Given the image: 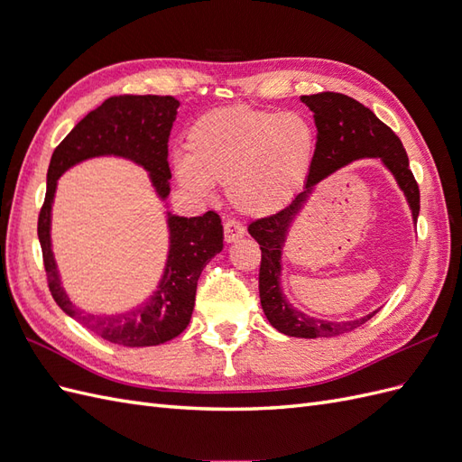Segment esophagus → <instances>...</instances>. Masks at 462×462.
<instances>
[{
    "instance_id": "esophagus-1",
    "label": "esophagus",
    "mask_w": 462,
    "mask_h": 462,
    "mask_svg": "<svg viewBox=\"0 0 462 462\" xmlns=\"http://www.w3.org/2000/svg\"><path fill=\"white\" fill-rule=\"evenodd\" d=\"M223 236H226V243H235L236 239L245 236V227L241 226L239 221L227 219L226 223H223Z\"/></svg>"
}]
</instances>
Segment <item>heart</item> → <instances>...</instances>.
<instances>
[{"mask_svg": "<svg viewBox=\"0 0 462 462\" xmlns=\"http://www.w3.org/2000/svg\"><path fill=\"white\" fill-rule=\"evenodd\" d=\"M187 156L175 160L179 183L197 197L227 185L246 216H272L295 197L316 153V129L302 114L250 106L208 111L190 125Z\"/></svg>", "mask_w": 462, "mask_h": 462, "instance_id": "obj_1", "label": "heart"}]
</instances>
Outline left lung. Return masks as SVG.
I'll return each mask as SVG.
<instances>
[{
  "instance_id": "left-lung-1",
  "label": "left lung",
  "mask_w": 462,
  "mask_h": 462,
  "mask_svg": "<svg viewBox=\"0 0 462 462\" xmlns=\"http://www.w3.org/2000/svg\"><path fill=\"white\" fill-rule=\"evenodd\" d=\"M300 100L310 107L318 129L316 153L309 179H306V189L277 214L250 223L248 233L254 236L262 250L258 289L262 310L270 319V324L289 337H337V335L366 324L377 310L353 321H328L292 309L285 300L282 287H279L282 248L292 219L300 212L314 185L337 171L339 167L360 158H382L387 170L397 179L404 197H407L414 221L420 212V190H418V183L409 167V156L402 148L401 138L385 123L377 119L374 111L356 102L355 97L339 92L300 96Z\"/></svg>"
}]
</instances>
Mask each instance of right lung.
Returning <instances> with one entry per match:
<instances>
[{"label": "right lung", "instance_id": "add662e5", "mask_svg": "<svg viewBox=\"0 0 462 462\" xmlns=\"http://www.w3.org/2000/svg\"><path fill=\"white\" fill-rule=\"evenodd\" d=\"M179 102L173 96H111L77 123L53 150L48 167L46 199L38 216V239L48 277V287L60 309L102 339L123 346H153L171 341L189 326L199 277L204 265L223 248V226L216 212L199 217L171 216L170 256L163 279L150 302L119 316H92L77 310L61 289L50 241L51 202L61 173L75 163L96 156H121L143 165L152 185L167 199L171 170L167 143L177 117Z\"/></svg>", "mask_w": 462, "mask_h": 462}]
</instances>
